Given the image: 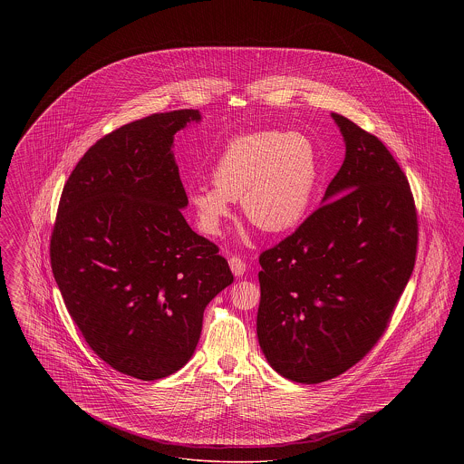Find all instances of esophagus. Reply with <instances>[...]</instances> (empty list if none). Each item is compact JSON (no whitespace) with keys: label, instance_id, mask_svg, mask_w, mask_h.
I'll return each mask as SVG.
<instances>
[{"label":"esophagus","instance_id":"1","mask_svg":"<svg viewBox=\"0 0 464 464\" xmlns=\"http://www.w3.org/2000/svg\"><path fill=\"white\" fill-rule=\"evenodd\" d=\"M229 267H231L235 276H242L243 273L246 271L245 261H243L242 257H238V256H231L229 257Z\"/></svg>","mask_w":464,"mask_h":464}]
</instances>
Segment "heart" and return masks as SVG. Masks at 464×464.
Segmentation results:
<instances>
[{
	"instance_id": "obj_1",
	"label": "heart",
	"mask_w": 464,
	"mask_h": 464,
	"mask_svg": "<svg viewBox=\"0 0 464 464\" xmlns=\"http://www.w3.org/2000/svg\"><path fill=\"white\" fill-rule=\"evenodd\" d=\"M212 182L188 191L205 235L221 233L235 199H242L243 214L252 224L267 233H282L308 212L318 182V156L303 133H246L224 146L212 169Z\"/></svg>"
}]
</instances>
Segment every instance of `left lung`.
<instances>
[{
	"label": "left lung",
	"instance_id": "left-lung-1",
	"mask_svg": "<svg viewBox=\"0 0 464 464\" xmlns=\"http://www.w3.org/2000/svg\"><path fill=\"white\" fill-rule=\"evenodd\" d=\"M332 118L346 158L324 205L259 256L261 350L303 384L346 372L374 348L418 254V210L397 160L352 120Z\"/></svg>",
	"mask_w": 464,
	"mask_h": 464
}]
</instances>
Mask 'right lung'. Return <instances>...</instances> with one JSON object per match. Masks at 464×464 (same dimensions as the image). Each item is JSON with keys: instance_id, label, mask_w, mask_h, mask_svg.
I'll use <instances>...</instances> for the list:
<instances>
[{"instance_id": "1", "label": "right lung", "mask_w": 464, "mask_h": 464, "mask_svg": "<svg viewBox=\"0 0 464 464\" xmlns=\"http://www.w3.org/2000/svg\"><path fill=\"white\" fill-rule=\"evenodd\" d=\"M197 110L156 112L99 139L64 184L50 265L90 348L121 374L155 381L188 363L205 306L233 284L197 235L172 153Z\"/></svg>"}]
</instances>
